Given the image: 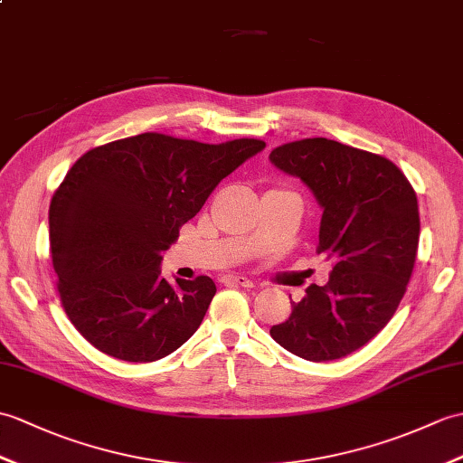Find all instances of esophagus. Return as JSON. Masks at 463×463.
<instances>
[{
  "label": "esophagus",
  "mask_w": 463,
  "mask_h": 463,
  "mask_svg": "<svg viewBox=\"0 0 463 463\" xmlns=\"http://www.w3.org/2000/svg\"><path fill=\"white\" fill-rule=\"evenodd\" d=\"M222 284H227V286H242V288H252L254 286V282L250 280V278H246V276H239V274H227V276H222Z\"/></svg>",
  "instance_id": "1"
}]
</instances>
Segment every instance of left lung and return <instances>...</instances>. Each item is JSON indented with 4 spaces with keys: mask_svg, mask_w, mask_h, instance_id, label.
Instances as JSON below:
<instances>
[{
    "mask_svg": "<svg viewBox=\"0 0 463 463\" xmlns=\"http://www.w3.org/2000/svg\"><path fill=\"white\" fill-rule=\"evenodd\" d=\"M270 161L324 209L317 254L333 264L329 282L311 284L270 335L306 361L347 357L389 324L406 292L420 236L416 193L391 159L327 137L284 144Z\"/></svg>",
    "mask_w": 463,
    "mask_h": 463,
    "instance_id": "obj_1",
    "label": "left lung"
}]
</instances>
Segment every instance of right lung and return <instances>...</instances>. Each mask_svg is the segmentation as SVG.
<instances>
[{
  "label": "right lung",
  "instance_id": "add662e5",
  "mask_svg": "<svg viewBox=\"0 0 463 463\" xmlns=\"http://www.w3.org/2000/svg\"><path fill=\"white\" fill-rule=\"evenodd\" d=\"M264 147L250 137L201 144L146 132L77 159L51 199L49 241L61 304L90 345L152 363L197 331L217 286L209 276L169 284L161 252L213 189Z\"/></svg>",
  "mask_w": 463,
  "mask_h": 463
}]
</instances>
